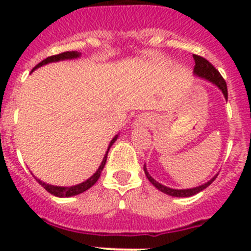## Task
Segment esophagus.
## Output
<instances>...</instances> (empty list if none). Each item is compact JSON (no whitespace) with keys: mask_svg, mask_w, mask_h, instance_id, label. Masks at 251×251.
I'll use <instances>...</instances> for the list:
<instances>
[{"mask_svg":"<svg viewBox=\"0 0 251 251\" xmlns=\"http://www.w3.org/2000/svg\"><path fill=\"white\" fill-rule=\"evenodd\" d=\"M150 123H151V117H148V115H141L138 121H137V124H142V126H147V124Z\"/></svg>","mask_w":251,"mask_h":251,"instance_id":"1","label":"esophagus"}]
</instances>
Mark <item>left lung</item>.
Returning <instances> with one entry per match:
<instances>
[{"instance_id":"1","label":"left lung","mask_w":251,"mask_h":251,"mask_svg":"<svg viewBox=\"0 0 251 251\" xmlns=\"http://www.w3.org/2000/svg\"><path fill=\"white\" fill-rule=\"evenodd\" d=\"M194 59H195L194 74L199 77H202V79L207 80L208 83H212L215 86H217V88L221 90V93L224 94V97H225L226 100H227V86H226L225 80H224V77L221 76L220 73L217 72L216 69H215L211 64L208 63L207 60L203 59V57L199 56V55H194ZM143 170H145V174H146V176H147V178L150 179V182L152 183V185L154 186L157 190H159V191L163 192V194H166V195H170V196H172V197H191V196H194V195L199 194V192H201L202 190H205L206 187H208V186L214 182V179L217 177V175H215L211 179H208L207 182L202 183L201 186H197V187L177 190V188L167 187V186L162 185V183H159L158 181H156V179L153 178V177L148 174L146 165H145V167H143Z\"/></svg>"}]
</instances>
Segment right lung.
<instances>
[{"label": "right lung", "instance_id": "add662e5", "mask_svg": "<svg viewBox=\"0 0 251 251\" xmlns=\"http://www.w3.org/2000/svg\"><path fill=\"white\" fill-rule=\"evenodd\" d=\"M81 52H77V51H66V52H61V54H57V55H52V56H49L46 57L45 60H43L41 63L37 64L36 66H35L34 69H32V72H34L35 69L40 68V66H44L46 65V64H50V63H57V61H63V60H73V59H77V57H80ZM31 72V73H32ZM117 138H118V134L114 137V138L110 141L109 146H108V150H106L105 154H104L103 157V161H101L100 166H99V168L97 171H95V174L93 175V176H90L89 178L86 179V181H84V182L81 183H77V185L75 186H69V187H64V186H54V185H49V183H45L43 182L41 179L36 178L37 182L40 183V185L43 186L44 188H45L46 191L50 192L51 195H54V196L56 197H72V196H76V195L79 194H83L84 191H86V190H89L90 187H92L93 185H94L97 181H98V178L100 177V174L101 171H103L104 166H105V162H106V157H108V152H109L110 147L113 146V143H114L115 141H117Z\"/></svg>", "mask_w": 251, "mask_h": 251}]
</instances>
